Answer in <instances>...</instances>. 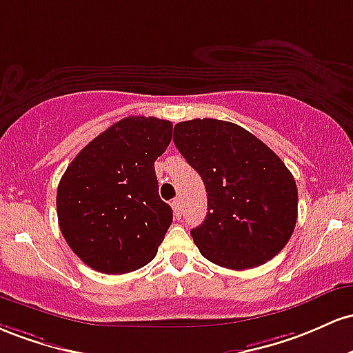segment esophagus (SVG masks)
Listing matches in <instances>:
<instances>
[{
    "label": "esophagus",
    "mask_w": 353,
    "mask_h": 353,
    "mask_svg": "<svg viewBox=\"0 0 353 353\" xmlns=\"http://www.w3.org/2000/svg\"><path fill=\"white\" fill-rule=\"evenodd\" d=\"M172 208H173V213H175L176 219H181V203H180V200H173L172 201Z\"/></svg>",
    "instance_id": "34e87169"
}]
</instances>
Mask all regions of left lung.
Segmentation results:
<instances>
[{
    "label": "left lung",
    "instance_id": "obj_1",
    "mask_svg": "<svg viewBox=\"0 0 353 353\" xmlns=\"http://www.w3.org/2000/svg\"><path fill=\"white\" fill-rule=\"evenodd\" d=\"M173 143L207 190V216L190 232L205 259L247 270L282 250L294 233L299 193L263 141L230 121L195 118L175 125Z\"/></svg>",
    "mask_w": 353,
    "mask_h": 353
}]
</instances>
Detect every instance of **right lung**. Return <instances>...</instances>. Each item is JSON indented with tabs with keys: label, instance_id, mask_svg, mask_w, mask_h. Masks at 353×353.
Returning <instances> with one entry per match:
<instances>
[{
	"label": "right lung",
	"instance_id": "1",
	"mask_svg": "<svg viewBox=\"0 0 353 353\" xmlns=\"http://www.w3.org/2000/svg\"><path fill=\"white\" fill-rule=\"evenodd\" d=\"M172 132V121L123 118L91 140L59 180V230L93 270L120 275L155 259L173 221L155 173Z\"/></svg>",
	"mask_w": 353,
	"mask_h": 353
}]
</instances>
